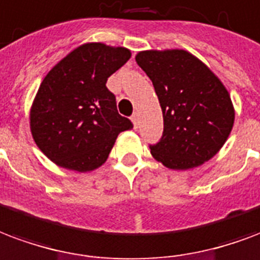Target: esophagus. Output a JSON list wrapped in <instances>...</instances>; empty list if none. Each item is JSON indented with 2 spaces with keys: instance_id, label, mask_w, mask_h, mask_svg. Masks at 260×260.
I'll return each mask as SVG.
<instances>
[{
  "instance_id": "34e87169",
  "label": "esophagus",
  "mask_w": 260,
  "mask_h": 260,
  "mask_svg": "<svg viewBox=\"0 0 260 260\" xmlns=\"http://www.w3.org/2000/svg\"><path fill=\"white\" fill-rule=\"evenodd\" d=\"M132 122H134V126L138 128V125H139V113H134L132 114Z\"/></svg>"
}]
</instances>
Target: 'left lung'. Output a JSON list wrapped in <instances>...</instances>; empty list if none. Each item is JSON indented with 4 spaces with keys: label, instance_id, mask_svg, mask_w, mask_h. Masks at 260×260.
<instances>
[{
    "label": "left lung",
    "instance_id": "1",
    "mask_svg": "<svg viewBox=\"0 0 260 260\" xmlns=\"http://www.w3.org/2000/svg\"><path fill=\"white\" fill-rule=\"evenodd\" d=\"M135 59L153 82L164 117L161 139L150 145L153 157L182 171L212 158L234 124V107L220 80L183 49L143 51Z\"/></svg>",
    "mask_w": 260,
    "mask_h": 260
}]
</instances>
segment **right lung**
Here are the masks:
<instances>
[{"label": "right lung", "instance_id": "add662e5", "mask_svg": "<svg viewBox=\"0 0 260 260\" xmlns=\"http://www.w3.org/2000/svg\"><path fill=\"white\" fill-rule=\"evenodd\" d=\"M131 51L102 42L84 44L44 78L30 110V129L44 154L63 168L88 172L105 162L122 131L107 78L129 60Z\"/></svg>", "mask_w": 260, "mask_h": 260}]
</instances>
